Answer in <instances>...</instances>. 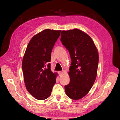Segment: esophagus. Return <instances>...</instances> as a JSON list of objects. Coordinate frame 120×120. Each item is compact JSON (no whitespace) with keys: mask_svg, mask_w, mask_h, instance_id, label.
Returning a JSON list of instances; mask_svg holds the SVG:
<instances>
[{"mask_svg":"<svg viewBox=\"0 0 120 120\" xmlns=\"http://www.w3.org/2000/svg\"><path fill=\"white\" fill-rule=\"evenodd\" d=\"M63 73V71H59V75H62V74Z\"/></svg>","mask_w":120,"mask_h":120,"instance_id":"1","label":"esophagus"}]
</instances>
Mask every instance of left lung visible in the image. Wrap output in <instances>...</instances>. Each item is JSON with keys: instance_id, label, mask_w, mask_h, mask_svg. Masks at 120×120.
I'll list each match as a JSON object with an SVG mask.
<instances>
[{"instance_id": "obj_1", "label": "left lung", "mask_w": 120, "mask_h": 120, "mask_svg": "<svg viewBox=\"0 0 120 120\" xmlns=\"http://www.w3.org/2000/svg\"><path fill=\"white\" fill-rule=\"evenodd\" d=\"M60 40L71 59L68 73L70 82L65 86V93L70 98L77 100L89 93L96 79L98 50L91 37L79 29L62 31Z\"/></svg>"}]
</instances>
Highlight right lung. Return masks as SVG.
<instances>
[{
    "instance_id": "obj_1",
    "label": "right lung",
    "mask_w": 120,
    "mask_h": 120,
    "mask_svg": "<svg viewBox=\"0 0 120 120\" xmlns=\"http://www.w3.org/2000/svg\"><path fill=\"white\" fill-rule=\"evenodd\" d=\"M61 30L45 29L34 35L28 43L22 60L27 90L35 99L50 97L58 73L51 71V52Z\"/></svg>"
}]
</instances>
